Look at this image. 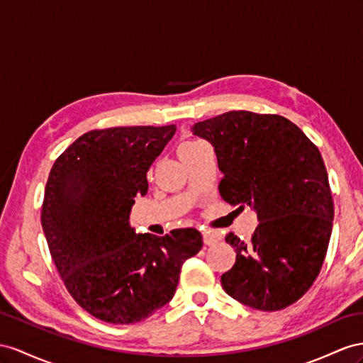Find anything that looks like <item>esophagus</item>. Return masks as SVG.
Instances as JSON below:
<instances>
[{
    "mask_svg": "<svg viewBox=\"0 0 363 363\" xmlns=\"http://www.w3.org/2000/svg\"><path fill=\"white\" fill-rule=\"evenodd\" d=\"M202 238H203V244L208 247L218 244V240H219V236L216 233H210V231H203Z\"/></svg>",
    "mask_w": 363,
    "mask_h": 363,
    "instance_id": "esophagus-1",
    "label": "esophagus"
}]
</instances>
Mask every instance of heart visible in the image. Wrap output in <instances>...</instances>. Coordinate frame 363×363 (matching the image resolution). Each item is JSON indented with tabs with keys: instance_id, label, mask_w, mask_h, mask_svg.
<instances>
[{
	"instance_id": "b5f03b06",
	"label": "heart",
	"mask_w": 363,
	"mask_h": 363,
	"mask_svg": "<svg viewBox=\"0 0 363 363\" xmlns=\"http://www.w3.org/2000/svg\"><path fill=\"white\" fill-rule=\"evenodd\" d=\"M198 144H201V143H198V141H187V143H184V144L181 145V153H182V152H187V150H190V148L196 147Z\"/></svg>"
}]
</instances>
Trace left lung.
Instances as JSON below:
<instances>
[{"label": "left lung", "instance_id": "left-lung-1", "mask_svg": "<svg viewBox=\"0 0 363 363\" xmlns=\"http://www.w3.org/2000/svg\"><path fill=\"white\" fill-rule=\"evenodd\" d=\"M191 132L215 147L220 198L250 206L259 220L248 242L225 236L236 262L220 276L222 286L255 310L286 308L319 276L331 236L334 206L320 152L279 115L233 110Z\"/></svg>", "mask_w": 363, "mask_h": 363}]
</instances>
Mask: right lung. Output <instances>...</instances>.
<instances>
[{
	"mask_svg": "<svg viewBox=\"0 0 363 363\" xmlns=\"http://www.w3.org/2000/svg\"><path fill=\"white\" fill-rule=\"evenodd\" d=\"M174 132V124L90 130L50 170L41 208L50 255L73 299L99 320L150 318L202 248L196 228L155 236L128 225L135 198L147 194V172Z\"/></svg>",
	"mask_w": 363,
	"mask_h": 363,
	"instance_id": "1",
	"label": "right lung"
}]
</instances>
